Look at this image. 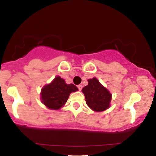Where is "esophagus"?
<instances>
[{
    "label": "esophagus",
    "mask_w": 156,
    "mask_h": 156,
    "mask_svg": "<svg viewBox=\"0 0 156 156\" xmlns=\"http://www.w3.org/2000/svg\"><path fill=\"white\" fill-rule=\"evenodd\" d=\"M82 85L81 84H80V85H78V89H79V91H81V89H82Z\"/></svg>",
    "instance_id": "obj_1"
}]
</instances>
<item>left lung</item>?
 <instances>
[{"label": "left lung", "instance_id": "left-lung-1", "mask_svg": "<svg viewBox=\"0 0 156 156\" xmlns=\"http://www.w3.org/2000/svg\"><path fill=\"white\" fill-rule=\"evenodd\" d=\"M88 85L82 89L86 103L94 112H103L110 106L112 94L96 78L88 80Z\"/></svg>", "mask_w": 156, "mask_h": 156}]
</instances>
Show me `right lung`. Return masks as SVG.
<instances>
[{
    "instance_id": "1",
    "label": "right lung",
    "mask_w": 156,
    "mask_h": 156,
    "mask_svg": "<svg viewBox=\"0 0 156 156\" xmlns=\"http://www.w3.org/2000/svg\"><path fill=\"white\" fill-rule=\"evenodd\" d=\"M78 90L74 84H67L63 78L57 76L42 89L41 101L48 108L58 110L65 104L69 94Z\"/></svg>"
}]
</instances>
